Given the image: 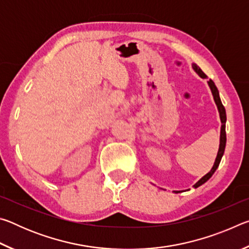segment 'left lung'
<instances>
[{
    "label": "left lung",
    "instance_id": "1",
    "mask_svg": "<svg viewBox=\"0 0 249 249\" xmlns=\"http://www.w3.org/2000/svg\"><path fill=\"white\" fill-rule=\"evenodd\" d=\"M192 68H193V70H195L197 74L200 75L202 79H208V77H206V74L200 69L199 66H196V64H192ZM208 84H209V87H210V89H211V92H212L214 102H215V104H216L217 109H218V113H220V119H221V123H222V126H221V136H220V147H218L217 156H216V158H215V161H214V165L212 167V169H211L205 176L202 177V178L199 181H197V182L195 185H193V188L200 187V185L205 183L206 181H208L211 178V177L213 176L214 172H215V170L217 169L218 165H220L221 159L223 157V155H224L225 145H226V132H225L226 112H225V107H223L222 101L220 99V93H218V90H217V88L215 86V83H214L212 80L210 79L209 81H208ZM174 192L175 193H180L181 191H174Z\"/></svg>",
    "mask_w": 249,
    "mask_h": 249
}]
</instances>
